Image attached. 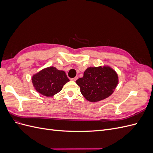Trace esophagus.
Listing matches in <instances>:
<instances>
[{
    "label": "esophagus",
    "instance_id": "34e87169",
    "mask_svg": "<svg viewBox=\"0 0 153 153\" xmlns=\"http://www.w3.org/2000/svg\"><path fill=\"white\" fill-rule=\"evenodd\" d=\"M78 79V77L77 76H76V77H75V78H71V80H73V81H76V80Z\"/></svg>",
    "mask_w": 153,
    "mask_h": 153
}]
</instances>
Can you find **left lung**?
<instances>
[{"label":"left lung","mask_w":153,"mask_h":153,"mask_svg":"<svg viewBox=\"0 0 153 153\" xmlns=\"http://www.w3.org/2000/svg\"><path fill=\"white\" fill-rule=\"evenodd\" d=\"M85 99L91 102L103 100L113 93L118 84V76L108 66L88 68L84 76L76 81Z\"/></svg>","instance_id":"obj_1"}]
</instances>
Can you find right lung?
Here are the masks:
<instances>
[{
  "instance_id": "1",
  "label": "right lung",
  "mask_w": 153,
  "mask_h": 153,
  "mask_svg": "<svg viewBox=\"0 0 153 153\" xmlns=\"http://www.w3.org/2000/svg\"><path fill=\"white\" fill-rule=\"evenodd\" d=\"M36 90L43 96L50 97L58 93L69 81L65 72L49 67L35 74L32 78Z\"/></svg>"
}]
</instances>
